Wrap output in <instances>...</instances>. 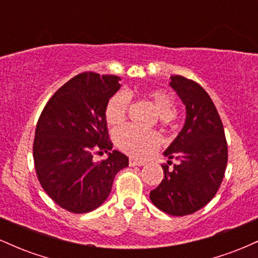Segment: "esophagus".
<instances>
[{"instance_id":"34e87169","label":"esophagus","mask_w":258,"mask_h":258,"mask_svg":"<svg viewBox=\"0 0 258 258\" xmlns=\"http://www.w3.org/2000/svg\"><path fill=\"white\" fill-rule=\"evenodd\" d=\"M130 166H143L146 164V161H142V160H137V159H130L128 161Z\"/></svg>"}]
</instances>
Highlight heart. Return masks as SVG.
I'll list each match as a JSON object with an SVG mask.
<instances>
[{
	"label": "heart",
	"instance_id": "obj_1",
	"mask_svg": "<svg viewBox=\"0 0 258 258\" xmlns=\"http://www.w3.org/2000/svg\"><path fill=\"white\" fill-rule=\"evenodd\" d=\"M147 98L153 103L161 115L162 120H168L176 114V100L166 90H150L146 93ZM130 99L126 93L117 92L112 94L104 108V119L110 126L120 125L125 120ZM115 143L119 149L135 158H144L152 154L160 144L156 132L143 131L132 126H123L115 132Z\"/></svg>",
	"mask_w": 258,
	"mask_h": 258
}]
</instances>
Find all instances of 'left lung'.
Segmentation results:
<instances>
[{
    "mask_svg": "<svg viewBox=\"0 0 258 258\" xmlns=\"http://www.w3.org/2000/svg\"><path fill=\"white\" fill-rule=\"evenodd\" d=\"M171 87L186 109L184 127L165 152L178 160L162 164L164 179L150 191V200L171 216L190 215L211 201L220 189L228 161V146L217 109L199 84L171 76Z\"/></svg>",
    "mask_w": 258,
    "mask_h": 258,
    "instance_id": "8db88e82",
    "label": "left lung"
}]
</instances>
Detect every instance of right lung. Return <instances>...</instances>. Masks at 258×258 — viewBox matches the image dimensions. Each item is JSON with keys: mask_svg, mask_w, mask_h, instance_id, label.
<instances>
[{"mask_svg": "<svg viewBox=\"0 0 258 258\" xmlns=\"http://www.w3.org/2000/svg\"><path fill=\"white\" fill-rule=\"evenodd\" d=\"M119 78L86 72L74 76L49 98L35 131L34 164L38 182L57 205L85 214L102 205L120 170L128 166L125 154L112 149L104 108L120 88ZM109 152L94 163V153Z\"/></svg>", "mask_w": 258, "mask_h": 258, "instance_id": "1", "label": "right lung"}]
</instances>
